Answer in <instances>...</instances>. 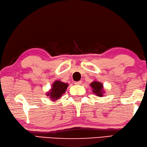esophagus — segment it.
I'll return each mask as SVG.
<instances>
[{
    "label": "esophagus",
    "mask_w": 147,
    "mask_h": 147,
    "mask_svg": "<svg viewBox=\"0 0 147 147\" xmlns=\"http://www.w3.org/2000/svg\"><path fill=\"white\" fill-rule=\"evenodd\" d=\"M82 83V81H76V82H75V83L74 84H76V85H80Z\"/></svg>",
    "instance_id": "esophagus-1"
}]
</instances>
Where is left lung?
Listing matches in <instances>:
<instances>
[{
    "mask_svg": "<svg viewBox=\"0 0 147 147\" xmlns=\"http://www.w3.org/2000/svg\"><path fill=\"white\" fill-rule=\"evenodd\" d=\"M90 86L92 88L93 92L96 96H103L104 91L103 90V84L101 82L98 81H93L90 84Z\"/></svg>",
    "mask_w": 147,
    "mask_h": 147,
    "instance_id": "left-lung-1",
    "label": "left lung"
}]
</instances>
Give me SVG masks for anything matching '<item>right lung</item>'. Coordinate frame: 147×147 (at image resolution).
Segmentation results:
<instances>
[{
	"mask_svg": "<svg viewBox=\"0 0 147 147\" xmlns=\"http://www.w3.org/2000/svg\"><path fill=\"white\" fill-rule=\"evenodd\" d=\"M68 86V84L66 83L56 81L52 84L51 90L47 93V95L49 96L52 100L56 101L57 99H59L63 94L65 93Z\"/></svg>",
	"mask_w": 147,
	"mask_h": 147,
	"instance_id": "add662e5",
	"label": "right lung"
}]
</instances>
